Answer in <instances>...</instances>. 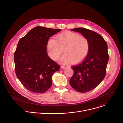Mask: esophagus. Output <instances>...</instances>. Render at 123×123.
Masks as SVG:
<instances>
[{"mask_svg": "<svg viewBox=\"0 0 123 123\" xmlns=\"http://www.w3.org/2000/svg\"><path fill=\"white\" fill-rule=\"evenodd\" d=\"M67 66H61V68L63 69H65L66 68H67Z\"/></svg>", "mask_w": 123, "mask_h": 123, "instance_id": "1", "label": "esophagus"}]
</instances>
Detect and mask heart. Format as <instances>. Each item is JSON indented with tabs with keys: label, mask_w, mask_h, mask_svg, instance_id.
<instances>
[{
	"label": "heart",
	"mask_w": 123,
	"mask_h": 123,
	"mask_svg": "<svg viewBox=\"0 0 123 123\" xmlns=\"http://www.w3.org/2000/svg\"><path fill=\"white\" fill-rule=\"evenodd\" d=\"M47 54L52 60L57 61L63 50L65 53L60 63L67 64L72 62L77 63L84 60L88 55L90 44L88 39L78 33L67 32L57 35L56 39L50 38L46 44Z\"/></svg>",
	"instance_id": "obj_1"
}]
</instances>
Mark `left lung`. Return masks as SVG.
Listing matches in <instances>:
<instances>
[{"label": "left lung", "instance_id": "left-lung-1", "mask_svg": "<svg viewBox=\"0 0 123 123\" xmlns=\"http://www.w3.org/2000/svg\"><path fill=\"white\" fill-rule=\"evenodd\" d=\"M88 39L90 44L87 57L78 65L72 67L74 74L70 79V85L77 91L85 93L97 87L105 78L109 60L108 46L102 36L96 32L84 28H76Z\"/></svg>", "mask_w": 123, "mask_h": 123}]
</instances>
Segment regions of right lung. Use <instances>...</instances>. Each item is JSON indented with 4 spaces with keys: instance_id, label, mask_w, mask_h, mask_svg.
<instances>
[{
    "instance_id": "obj_1",
    "label": "right lung",
    "mask_w": 123,
    "mask_h": 123,
    "mask_svg": "<svg viewBox=\"0 0 123 123\" xmlns=\"http://www.w3.org/2000/svg\"><path fill=\"white\" fill-rule=\"evenodd\" d=\"M37 26L19 40L14 55L16 75L30 91L43 93L52 85V76L60 66L49 57L46 44L50 37L60 31Z\"/></svg>"
}]
</instances>
